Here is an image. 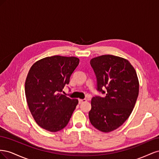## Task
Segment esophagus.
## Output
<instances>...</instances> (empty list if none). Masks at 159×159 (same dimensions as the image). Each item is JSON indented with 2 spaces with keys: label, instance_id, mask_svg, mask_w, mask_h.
Returning a JSON list of instances; mask_svg holds the SVG:
<instances>
[{
  "label": "esophagus",
  "instance_id": "esophagus-1",
  "mask_svg": "<svg viewBox=\"0 0 159 159\" xmlns=\"http://www.w3.org/2000/svg\"><path fill=\"white\" fill-rule=\"evenodd\" d=\"M86 102V99H79V103H80V104L82 103H84V102Z\"/></svg>",
  "mask_w": 159,
  "mask_h": 159
}]
</instances>
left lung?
Wrapping results in <instances>:
<instances>
[{"instance_id":"8db88e82","label":"left lung","mask_w":159,"mask_h":159,"mask_svg":"<svg viewBox=\"0 0 159 159\" xmlns=\"http://www.w3.org/2000/svg\"><path fill=\"white\" fill-rule=\"evenodd\" d=\"M90 64L97 78V89L105 96L91 99L89 121L100 131H113L129 118L135 105L139 88L137 72L127 60L109 54L94 57Z\"/></svg>"}]
</instances>
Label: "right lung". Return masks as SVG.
<instances>
[{
  "label": "right lung",
  "mask_w": 159,
  "mask_h": 159,
  "mask_svg": "<svg viewBox=\"0 0 159 159\" xmlns=\"http://www.w3.org/2000/svg\"><path fill=\"white\" fill-rule=\"evenodd\" d=\"M79 62L73 56L46 57L35 62L28 71L25 81L28 107L36 123L47 131L64 129L78 103V99L61 92Z\"/></svg>",
  "instance_id": "1"
}]
</instances>
